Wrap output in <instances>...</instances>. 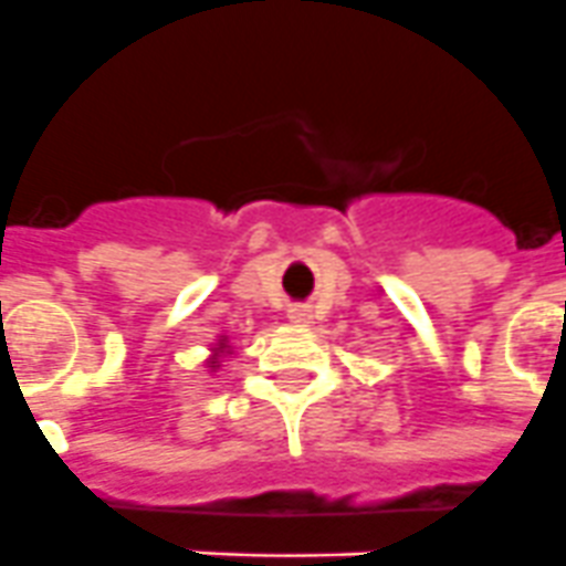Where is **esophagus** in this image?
I'll use <instances>...</instances> for the list:
<instances>
[{
    "label": "esophagus",
    "mask_w": 566,
    "mask_h": 566,
    "mask_svg": "<svg viewBox=\"0 0 566 566\" xmlns=\"http://www.w3.org/2000/svg\"><path fill=\"white\" fill-rule=\"evenodd\" d=\"M289 319H292V323H300V326H306L308 319H312V314H308V306H292V308H289Z\"/></svg>",
    "instance_id": "1"
}]
</instances>
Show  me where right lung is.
Wrapping results in <instances>:
<instances>
[{
	"mask_svg": "<svg viewBox=\"0 0 566 566\" xmlns=\"http://www.w3.org/2000/svg\"><path fill=\"white\" fill-rule=\"evenodd\" d=\"M227 343H229L227 337H223L221 343H218V345H221V348H214V354H212V357H209V368H218V365H214V363H218V354H221L223 348H227Z\"/></svg>",
	"mask_w": 566,
	"mask_h": 566,
	"instance_id": "1",
	"label": "right lung"
}]
</instances>
